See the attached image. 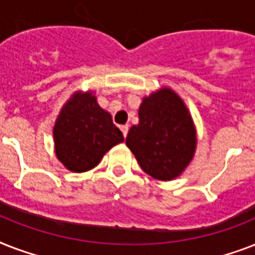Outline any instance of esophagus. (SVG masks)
Instances as JSON below:
<instances>
[{"mask_svg":"<svg viewBox=\"0 0 255 255\" xmlns=\"http://www.w3.org/2000/svg\"><path fill=\"white\" fill-rule=\"evenodd\" d=\"M128 126L127 124H126V126H122V127H120V129H122V132H123V135H124V137H127V133H128Z\"/></svg>","mask_w":255,"mask_h":255,"instance_id":"obj_1","label":"esophagus"}]
</instances>
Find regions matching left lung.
<instances>
[{"label": "left lung", "instance_id": "obj_1", "mask_svg": "<svg viewBox=\"0 0 255 255\" xmlns=\"http://www.w3.org/2000/svg\"><path fill=\"white\" fill-rule=\"evenodd\" d=\"M196 141V128L188 108L167 87L144 98L139 124L132 126L126 139L141 169L163 181L173 180L188 167Z\"/></svg>", "mask_w": 255, "mask_h": 255}]
</instances>
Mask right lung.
Masks as SVG:
<instances>
[{"label":"right lung","mask_w":255,"mask_h":255,"mask_svg":"<svg viewBox=\"0 0 255 255\" xmlns=\"http://www.w3.org/2000/svg\"><path fill=\"white\" fill-rule=\"evenodd\" d=\"M53 133L57 157L67 169L78 173L96 167L106 152L124 140L92 92H75L66 102Z\"/></svg>","instance_id":"1"}]
</instances>
